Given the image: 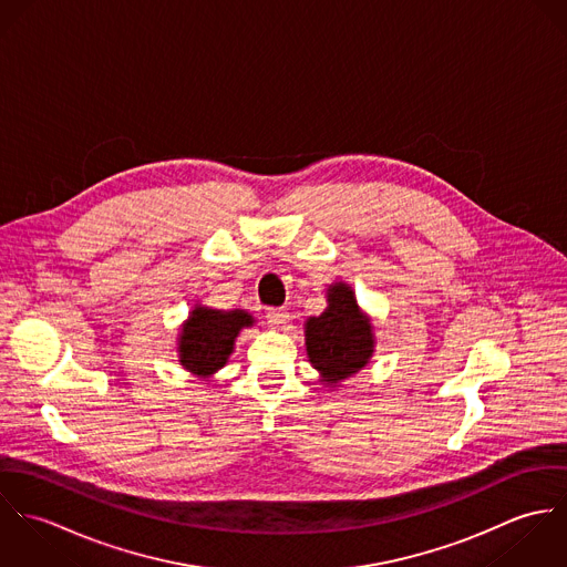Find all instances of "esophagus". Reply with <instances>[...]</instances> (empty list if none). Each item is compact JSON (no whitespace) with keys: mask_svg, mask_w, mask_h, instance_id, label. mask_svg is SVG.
<instances>
[{"mask_svg":"<svg viewBox=\"0 0 567 567\" xmlns=\"http://www.w3.org/2000/svg\"><path fill=\"white\" fill-rule=\"evenodd\" d=\"M288 319H290L288 312L281 310V308H270V310L266 312V321L272 324V327H286Z\"/></svg>","mask_w":567,"mask_h":567,"instance_id":"obj_1","label":"esophagus"}]
</instances>
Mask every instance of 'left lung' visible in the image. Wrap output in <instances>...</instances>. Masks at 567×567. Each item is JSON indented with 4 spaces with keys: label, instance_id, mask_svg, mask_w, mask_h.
<instances>
[{
    "label": "left lung",
    "instance_id": "1",
    "mask_svg": "<svg viewBox=\"0 0 567 567\" xmlns=\"http://www.w3.org/2000/svg\"><path fill=\"white\" fill-rule=\"evenodd\" d=\"M306 349L310 364L329 386H338L369 364L375 349L373 324L344 281L327 288V310L306 321Z\"/></svg>",
    "mask_w": 567,
    "mask_h": 567
}]
</instances>
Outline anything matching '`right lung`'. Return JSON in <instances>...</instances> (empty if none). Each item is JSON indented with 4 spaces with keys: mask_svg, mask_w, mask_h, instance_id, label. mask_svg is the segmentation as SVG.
Returning a JSON list of instances; mask_svg holds the SVG:
<instances>
[{
    "mask_svg": "<svg viewBox=\"0 0 567 567\" xmlns=\"http://www.w3.org/2000/svg\"><path fill=\"white\" fill-rule=\"evenodd\" d=\"M252 323L255 319L246 310L196 306L178 333V362L192 375L209 380L227 364L238 333Z\"/></svg>",
    "mask_w": 567,
    "mask_h": 567,
    "instance_id": "1",
    "label": "right lung"
}]
</instances>
